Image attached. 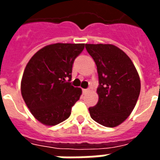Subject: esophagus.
<instances>
[{
  "instance_id": "esophagus-1",
  "label": "esophagus",
  "mask_w": 160,
  "mask_h": 160,
  "mask_svg": "<svg viewBox=\"0 0 160 160\" xmlns=\"http://www.w3.org/2000/svg\"><path fill=\"white\" fill-rule=\"evenodd\" d=\"M88 91H89L88 89H82V92H83V93H87Z\"/></svg>"
}]
</instances>
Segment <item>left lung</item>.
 Returning <instances> with one entry per match:
<instances>
[{"label":"left lung","mask_w":160,"mask_h":160,"mask_svg":"<svg viewBox=\"0 0 160 160\" xmlns=\"http://www.w3.org/2000/svg\"><path fill=\"white\" fill-rule=\"evenodd\" d=\"M96 63L98 102L89 108L91 118L109 128L121 124L130 115L141 92V80L130 58L112 44H86Z\"/></svg>","instance_id":"left-lung-1"}]
</instances>
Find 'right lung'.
Listing matches in <instances>:
<instances>
[{"mask_svg": "<svg viewBox=\"0 0 160 160\" xmlns=\"http://www.w3.org/2000/svg\"><path fill=\"white\" fill-rule=\"evenodd\" d=\"M84 43H55L38 50L27 63L21 94L37 120L54 126L69 118L82 91L71 85L74 60ZM68 78V81H67Z\"/></svg>", "mask_w": 160, "mask_h": 160, "instance_id": "obj_1", "label": "right lung"}]
</instances>
